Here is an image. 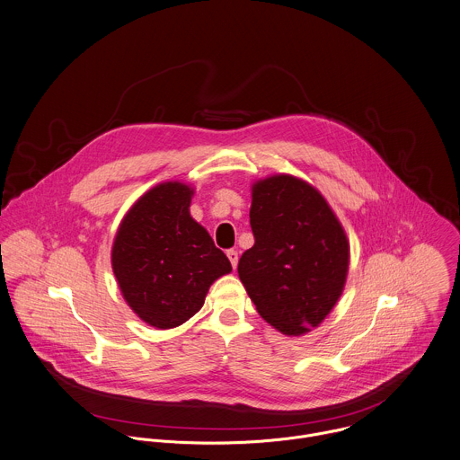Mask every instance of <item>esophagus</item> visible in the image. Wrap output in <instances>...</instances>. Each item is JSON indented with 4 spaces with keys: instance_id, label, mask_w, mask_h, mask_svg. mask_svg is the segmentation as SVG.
<instances>
[{
    "instance_id": "34e87169",
    "label": "esophagus",
    "mask_w": 460,
    "mask_h": 460,
    "mask_svg": "<svg viewBox=\"0 0 460 460\" xmlns=\"http://www.w3.org/2000/svg\"><path fill=\"white\" fill-rule=\"evenodd\" d=\"M226 257H228V261L232 262V268L235 270V268H237V262H239V253H237L235 250H228V252H226Z\"/></svg>"
}]
</instances>
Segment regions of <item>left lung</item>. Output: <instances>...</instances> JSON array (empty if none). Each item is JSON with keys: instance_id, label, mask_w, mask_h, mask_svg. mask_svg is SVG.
Segmentation results:
<instances>
[{"instance_id": "1", "label": "left lung", "mask_w": 460, "mask_h": 460, "mask_svg": "<svg viewBox=\"0 0 460 460\" xmlns=\"http://www.w3.org/2000/svg\"><path fill=\"white\" fill-rule=\"evenodd\" d=\"M255 244L239 259V279L257 312L277 330L315 328L342 295L349 244L333 210L310 183L275 174L253 183Z\"/></svg>"}]
</instances>
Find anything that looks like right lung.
<instances>
[{
	"label": "right lung",
	"mask_w": 460,
	"mask_h": 460,
	"mask_svg": "<svg viewBox=\"0 0 460 460\" xmlns=\"http://www.w3.org/2000/svg\"><path fill=\"white\" fill-rule=\"evenodd\" d=\"M194 190L164 181L123 217L112 246V270L127 304L155 328L192 317L214 280L232 271L226 255L189 212Z\"/></svg>",
	"instance_id": "obj_1"
}]
</instances>
